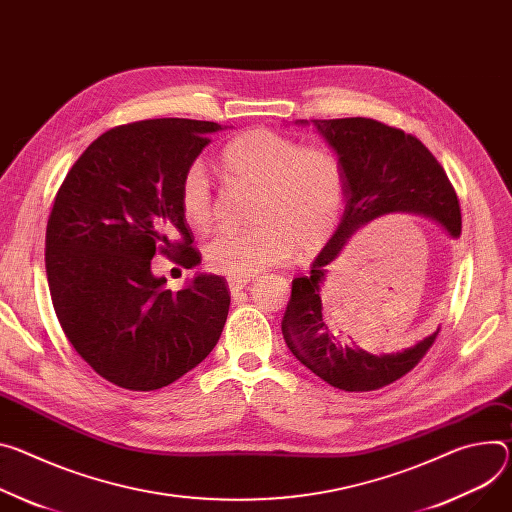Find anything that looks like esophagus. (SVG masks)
<instances>
[{"mask_svg":"<svg viewBox=\"0 0 512 512\" xmlns=\"http://www.w3.org/2000/svg\"><path fill=\"white\" fill-rule=\"evenodd\" d=\"M249 284H251V277H247V275H235V277H228V290H230V294H232V296L239 294V292H243Z\"/></svg>","mask_w":512,"mask_h":512,"instance_id":"1","label":"esophagus"}]
</instances>
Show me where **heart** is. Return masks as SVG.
I'll return each instance as SVG.
<instances>
[{
	"label": "heart",
	"instance_id": "obj_1",
	"mask_svg": "<svg viewBox=\"0 0 512 512\" xmlns=\"http://www.w3.org/2000/svg\"><path fill=\"white\" fill-rule=\"evenodd\" d=\"M226 177L257 185L249 230L220 228L204 243V261L224 275H253L286 263L296 247L318 251L335 232L345 206V171L324 147H302L269 128H253L222 149ZM179 208L192 226L212 218L206 167L194 161L181 175Z\"/></svg>",
	"mask_w": 512,
	"mask_h": 512
}]
</instances>
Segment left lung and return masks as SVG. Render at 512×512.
Segmentation results:
<instances>
[{"label": "left lung", "instance_id": "1", "mask_svg": "<svg viewBox=\"0 0 512 512\" xmlns=\"http://www.w3.org/2000/svg\"><path fill=\"white\" fill-rule=\"evenodd\" d=\"M314 126L345 171V212L331 241L316 255L310 273L292 282L282 335L296 359L312 374L345 392H369L400 380L423 359L439 329L414 345L369 353L341 343L327 312L329 269L347 243L388 214H418L437 222L451 239L461 235V210L451 183L431 151L398 128L371 118L296 120Z\"/></svg>", "mask_w": 512, "mask_h": 512}]
</instances>
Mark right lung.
Wrapping results in <instances>:
<instances>
[{
    "label": "right lung",
    "instance_id": "add662e5",
    "mask_svg": "<svg viewBox=\"0 0 512 512\" xmlns=\"http://www.w3.org/2000/svg\"><path fill=\"white\" fill-rule=\"evenodd\" d=\"M216 122L188 118L118 126L67 173L46 224V277L75 351L108 382L157 390L216 347L230 306L226 280L196 273L179 292L151 271L157 251L200 265L179 208V183Z\"/></svg>",
    "mask_w": 512,
    "mask_h": 512
}]
</instances>
